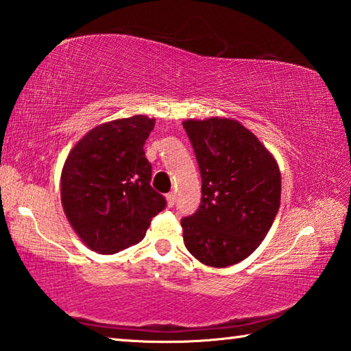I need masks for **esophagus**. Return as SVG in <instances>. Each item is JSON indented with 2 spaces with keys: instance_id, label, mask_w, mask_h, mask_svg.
Masks as SVG:
<instances>
[{
  "instance_id": "34e87169",
  "label": "esophagus",
  "mask_w": 351,
  "mask_h": 351,
  "mask_svg": "<svg viewBox=\"0 0 351 351\" xmlns=\"http://www.w3.org/2000/svg\"><path fill=\"white\" fill-rule=\"evenodd\" d=\"M174 203H176V194H174V193L167 194V204H168V208H173Z\"/></svg>"
}]
</instances>
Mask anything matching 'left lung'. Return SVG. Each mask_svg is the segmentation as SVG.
<instances>
[{"label": "left lung", "mask_w": 351, "mask_h": 351, "mask_svg": "<svg viewBox=\"0 0 351 351\" xmlns=\"http://www.w3.org/2000/svg\"><path fill=\"white\" fill-rule=\"evenodd\" d=\"M183 128L202 176L200 206L182 220L184 246L206 266H232L260 246L278 213V163L234 119H188Z\"/></svg>", "instance_id": "8db88e82"}]
</instances>
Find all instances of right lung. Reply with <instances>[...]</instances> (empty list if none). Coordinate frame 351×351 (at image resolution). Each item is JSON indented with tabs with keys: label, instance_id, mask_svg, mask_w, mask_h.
Returning a JSON list of instances; mask_svg holds the SVG:
<instances>
[{
	"label": "right lung",
	"instance_id": "add662e5",
	"mask_svg": "<svg viewBox=\"0 0 351 351\" xmlns=\"http://www.w3.org/2000/svg\"><path fill=\"white\" fill-rule=\"evenodd\" d=\"M156 119L137 114L90 130L65 158L61 202L85 246L116 254L143 240L151 220L167 206L151 188L143 145Z\"/></svg>",
	"mask_w": 351,
	"mask_h": 351
}]
</instances>
